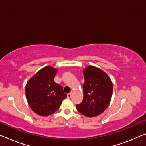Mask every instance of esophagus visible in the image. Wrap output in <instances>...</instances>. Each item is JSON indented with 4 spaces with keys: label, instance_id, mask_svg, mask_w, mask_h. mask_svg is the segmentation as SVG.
Listing matches in <instances>:
<instances>
[{
    "label": "esophagus",
    "instance_id": "1",
    "mask_svg": "<svg viewBox=\"0 0 146 146\" xmlns=\"http://www.w3.org/2000/svg\"><path fill=\"white\" fill-rule=\"evenodd\" d=\"M71 96H72V93H69L68 94V98H71Z\"/></svg>",
    "mask_w": 146,
    "mask_h": 146
}]
</instances>
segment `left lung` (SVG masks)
Instances as JSON below:
<instances>
[{"label": "left lung", "mask_w": 146, "mask_h": 146, "mask_svg": "<svg viewBox=\"0 0 146 146\" xmlns=\"http://www.w3.org/2000/svg\"><path fill=\"white\" fill-rule=\"evenodd\" d=\"M84 82L82 102L76 105L77 110L87 117L103 113L110 103L112 94V82L101 69L94 66L83 70Z\"/></svg>", "instance_id": "obj_1"}]
</instances>
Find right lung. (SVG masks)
Wrapping results in <instances>:
<instances>
[{"label": "right lung", "mask_w": 146, "mask_h": 146, "mask_svg": "<svg viewBox=\"0 0 146 146\" xmlns=\"http://www.w3.org/2000/svg\"><path fill=\"white\" fill-rule=\"evenodd\" d=\"M56 72L52 67H45L27 82L25 91L28 103L37 114L47 116L53 114L67 98L63 88L54 82Z\"/></svg>", "instance_id": "right-lung-1"}]
</instances>
